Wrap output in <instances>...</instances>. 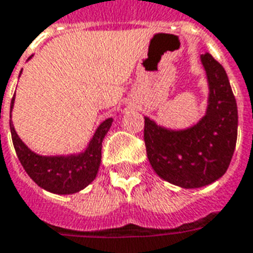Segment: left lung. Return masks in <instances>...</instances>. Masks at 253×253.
<instances>
[{
    "mask_svg": "<svg viewBox=\"0 0 253 253\" xmlns=\"http://www.w3.org/2000/svg\"><path fill=\"white\" fill-rule=\"evenodd\" d=\"M208 82L206 114L194 126L172 130L144 117V143L154 171L171 184L200 188L228 169L238 139V106L227 73L211 54H202Z\"/></svg>",
    "mask_w": 253,
    "mask_h": 253,
    "instance_id": "8db88e82",
    "label": "left lung"
}]
</instances>
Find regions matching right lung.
Masks as SVG:
<instances>
[{"instance_id": "right-lung-1", "label": "right lung", "mask_w": 253, "mask_h": 253, "mask_svg": "<svg viewBox=\"0 0 253 253\" xmlns=\"http://www.w3.org/2000/svg\"><path fill=\"white\" fill-rule=\"evenodd\" d=\"M13 106L14 96L10 103V132L14 150L25 171L38 186L58 195H70L84 190L95 179L101 166L102 142L113 125V118L105 119L98 126L84 151L46 157L32 151L15 132L11 122Z\"/></svg>"}]
</instances>
